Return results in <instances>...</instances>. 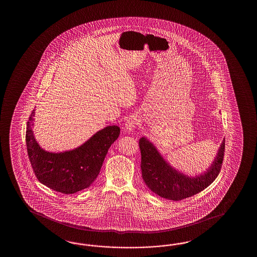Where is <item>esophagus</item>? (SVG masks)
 Masks as SVG:
<instances>
[{"label":"esophagus","instance_id":"34e87169","mask_svg":"<svg viewBox=\"0 0 257 257\" xmlns=\"http://www.w3.org/2000/svg\"><path fill=\"white\" fill-rule=\"evenodd\" d=\"M137 125H138V120H137L136 118H134V117H131V118H128L126 120L125 127H126V130L127 131H133L134 128L136 127Z\"/></svg>","mask_w":257,"mask_h":257}]
</instances>
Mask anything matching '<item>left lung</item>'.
Segmentation results:
<instances>
[{"label":"left lung","instance_id":"8db88e82","mask_svg":"<svg viewBox=\"0 0 257 257\" xmlns=\"http://www.w3.org/2000/svg\"><path fill=\"white\" fill-rule=\"evenodd\" d=\"M139 145L142 154L143 181L153 193L169 200L179 201L202 191L213 183L222 167L225 140L210 168L196 177H188L173 169L145 138L139 141Z\"/></svg>","mask_w":257,"mask_h":257}]
</instances>
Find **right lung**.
Instances as JSON below:
<instances>
[{
  "label": "right lung",
  "instance_id": "obj_1",
  "mask_svg": "<svg viewBox=\"0 0 257 257\" xmlns=\"http://www.w3.org/2000/svg\"><path fill=\"white\" fill-rule=\"evenodd\" d=\"M35 110L29 116L26 141L28 158L38 180L62 194H74L85 189L96 179L111 144L120 134L117 126L98 131L82 146L65 153H48L34 138Z\"/></svg>",
  "mask_w": 257,
  "mask_h": 257
}]
</instances>
